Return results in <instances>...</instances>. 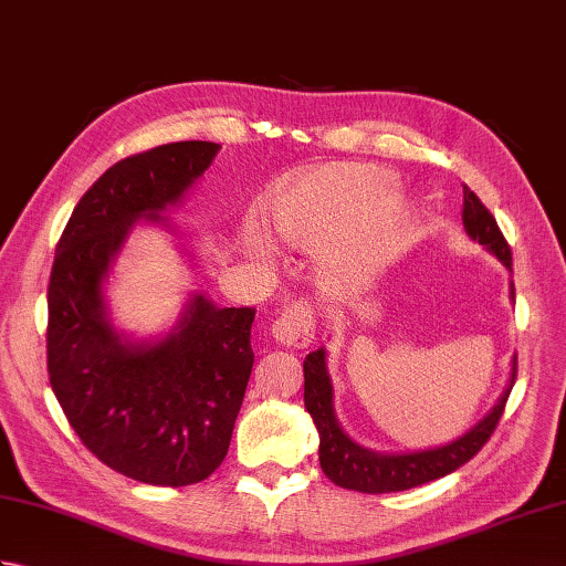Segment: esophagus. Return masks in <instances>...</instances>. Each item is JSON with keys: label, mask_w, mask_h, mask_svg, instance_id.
I'll return each instance as SVG.
<instances>
[{"label": "esophagus", "mask_w": 566, "mask_h": 566, "mask_svg": "<svg viewBox=\"0 0 566 566\" xmlns=\"http://www.w3.org/2000/svg\"><path fill=\"white\" fill-rule=\"evenodd\" d=\"M314 308L308 302H296L284 308V314L272 323V338L284 347H306L316 333Z\"/></svg>", "instance_id": "esophagus-1"}]
</instances>
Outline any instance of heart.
I'll return each instance as SVG.
<instances>
[{
    "label": "heart",
    "mask_w": 566,
    "mask_h": 566,
    "mask_svg": "<svg viewBox=\"0 0 566 566\" xmlns=\"http://www.w3.org/2000/svg\"><path fill=\"white\" fill-rule=\"evenodd\" d=\"M359 179H375V175H359L353 167H343V170H331L314 177L311 182H302L292 191H284L280 199H274L270 211L274 233L292 245H316L353 209V201H343L338 195L340 189L359 182ZM413 223V209L406 201L396 203L377 228V233L365 240L359 252H363V258H369L379 245L389 243L394 238H403ZM245 248L258 258L268 255V243L255 231L245 233Z\"/></svg>",
    "instance_id": "obj_1"
}]
</instances>
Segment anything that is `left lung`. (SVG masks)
Here are the masks:
<instances>
[{
  "instance_id": "1",
  "label": "left lung",
  "mask_w": 566,
  "mask_h": 566,
  "mask_svg": "<svg viewBox=\"0 0 566 566\" xmlns=\"http://www.w3.org/2000/svg\"><path fill=\"white\" fill-rule=\"evenodd\" d=\"M462 223L467 235L472 238L474 243L484 245L503 268L513 272L511 248L506 243V238L499 231L494 216L489 213V209L479 201V197L469 187H464ZM511 302H515L513 282ZM513 384L515 355L511 363V379L506 384V389H503L501 399L476 426L469 428L464 436L438 444V448L413 452H379L359 444L343 430L338 416H335V394L328 371V353L326 347H318L316 353H308L304 359V403L311 418H314V426L321 438L318 460L323 474H326L333 484L363 491V494H389V491H406L420 484L436 482V479L460 469L484 448L491 432L496 430L503 408H506Z\"/></svg>"
}]
</instances>
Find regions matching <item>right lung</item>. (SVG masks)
I'll use <instances>...</instances> for the list:
<instances>
[{"instance_id": "1", "label": "right lung", "mask_w": 566, "mask_h": 566, "mask_svg": "<svg viewBox=\"0 0 566 566\" xmlns=\"http://www.w3.org/2000/svg\"><path fill=\"white\" fill-rule=\"evenodd\" d=\"M219 150L179 140L109 167L72 211L48 284L57 403L84 448L153 486L197 484L223 462L255 363V311L191 292L170 331L136 338L114 326L106 282L138 223L175 233L163 213L182 203Z\"/></svg>"}]
</instances>
